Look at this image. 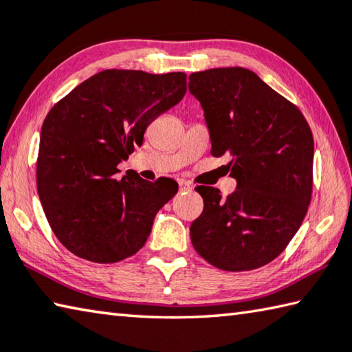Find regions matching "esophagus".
I'll return each instance as SVG.
<instances>
[{"label": "esophagus", "mask_w": 352, "mask_h": 352, "mask_svg": "<svg viewBox=\"0 0 352 352\" xmlns=\"http://www.w3.org/2000/svg\"><path fill=\"white\" fill-rule=\"evenodd\" d=\"M178 186H180V190H190V189H192V186H190V183L189 182H184V180L178 182Z\"/></svg>", "instance_id": "34e87169"}]
</instances>
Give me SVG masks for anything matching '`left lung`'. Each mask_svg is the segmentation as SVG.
<instances>
[{
  "mask_svg": "<svg viewBox=\"0 0 352 352\" xmlns=\"http://www.w3.org/2000/svg\"><path fill=\"white\" fill-rule=\"evenodd\" d=\"M210 133L212 157H231L237 189L197 186L203 212L190 225L198 255L223 271H252L289 245L312 195L314 138L298 107L243 67L189 76Z\"/></svg>",
  "mask_w": 352,
  "mask_h": 352,
  "instance_id": "1",
  "label": "left lung"
}]
</instances>
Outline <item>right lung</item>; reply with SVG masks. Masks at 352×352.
Instances as JSON below:
<instances>
[{"mask_svg": "<svg viewBox=\"0 0 352 352\" xmlns=\"http://www.w3.org/2000/svg\"><path fill=\"white\" fill-rule=\"evenodd\" d=\"M186 94V74L107 69L49 111L41 127L36 189L56 239L76 257L115 263L148 240L155 214L177 194L117 164L142 146L144 131Z\"/></svg>", "mask_w": 352, "mask_h": 352, "instance_id": "1", "label": "right lung"}]
</instances>
